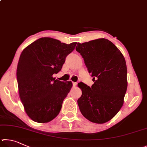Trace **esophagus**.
<instances>
[{"instance_id": "1", "label": "esophagus", "mask_w": 147, "mask_h": 147, "mask_svg": "<svg viewBox=\"0 0 147 147\" xmlns=\"http://www.w3.org/2000/svg\"><path fill=\"white\" fill-rule=\"evenodd\" d=\"M72 84H73V86H76L77 84H78V83H76V82H73Z\"/></svg>"}]
</instances>
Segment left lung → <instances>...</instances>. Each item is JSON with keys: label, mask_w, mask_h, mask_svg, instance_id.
Listing matches in <instances>:
<instances>
[{"label": "left lung", "mask_w": 147, "mask_h": 147, "mask_svg": "<svg viewBox=\"0 0 147 147\" xmlns=\"http://www.w3.org/2000/svg\"><path fill=\"white\" fill-rule=\"evenodd\" d=\"M76 50L84 59L94 83L92 87L78 83L82 95L78 100L81 114L95 123L112 119L122 107L127 89L125 57L106 38L78 43Z\"/></svg>", "instance_id": "8db88e82"}]
</instances>
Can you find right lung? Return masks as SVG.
I'll use <instances>...</instances> for the list:
<instances>
[{
	"label": "right lung",
	"instance_id": "right-lung-1",
	"mask_svg": "<svg viewBox=\"0 0 147 147\" xmlns=\"http://www.w3.org/2000/svg\"><path fill=\"white\" fill-rule=\"evenodd\" d=\"M76 44L42 37L22 51L17 68L19 96L26 112L35 122L48 123L60 112L72 83L59 81L53 75L61 70Z\"/></svg>",
	"mask_w": 147,
	"mask_h": 147
}]
</instances>
